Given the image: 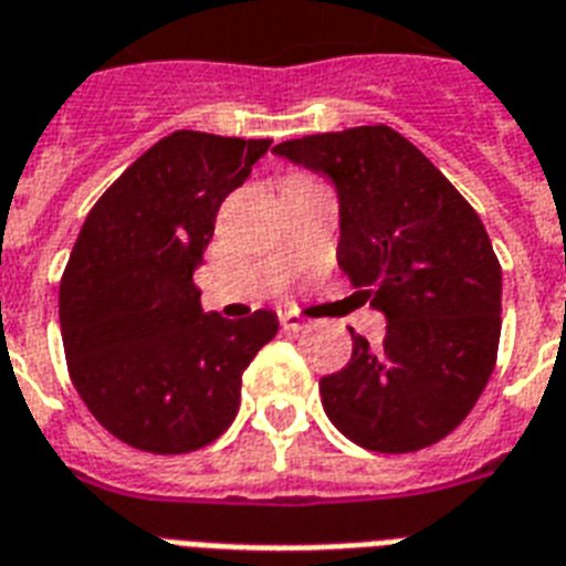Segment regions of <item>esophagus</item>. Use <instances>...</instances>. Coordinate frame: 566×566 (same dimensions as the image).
Wrapping results in <instances>:
<instances>
[{"label": "esophagus", "mask_w": 566, "mask_h": 566, "mask_svg": "<svg viewBox=\"0 0 566 566\" xmlns=\"http://www.w3.org/2000/svg\"><path fill=\"white\" fill-rule=\"evenodd\" d=\"M280 327L286 329V333H297V329H304V327H306V321L301 318L297 312L283 310V312H280Z\"/></svg>", "instance_id": "1"}]
</instances>
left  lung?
I'll return each mask as SVG.
<instances>
[{
	"instance_id": "1",
	"label": "left lung",
	"mask_w": 566,
	"mask_h": 566,
	"mask_svg": "<svg viewBox=\"0 0 566 566\" xmlns=\"http://www.w3.org/2000/svg\"><path fill=\"white\" fill-rule=\"evenodd\" d=\"M338 189V269L388 318L379 345L354 336L321 379L333 427L374 453H415L450 436L496 365L503 269L476 210L388 125L274 146Z\"/></svg>"
}]
</instances>
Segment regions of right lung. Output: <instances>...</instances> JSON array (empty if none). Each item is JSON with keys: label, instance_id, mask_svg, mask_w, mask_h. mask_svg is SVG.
Instances as JSON below:
<instances>
[{"label": "right lung", "instance_id": "obj_1", "mask_svg": "<svg viewBox=\"0 0 566 566\" xmlns=\"http://www.w3.org/2000/svg\"><path fill=\"white\" fill-rule=\"evenodd\" d=\"M271 139L175 130L90 210L61 277V336L81 400L113 438L155 455L192 453L233 423L242 374L277 336L274 312L201 310L192 271L221 201Z\"/></svg>", "mask_w": 566, "mask_h": 566}]
</instances>
